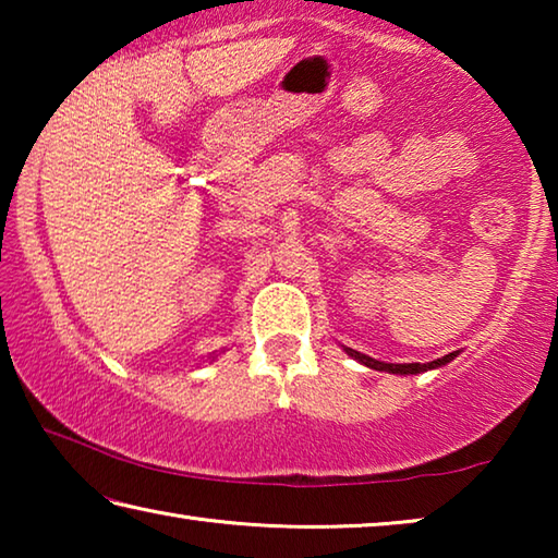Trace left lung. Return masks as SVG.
Wrapping results in <instances>:
<instances>
[{
    "label": "left lung",
    "mask_w": 558,
    "mask_h": 558,
    "mask_svg": "<svg viewBox=\"0 0 558 558\" xmlns=\"http://www.w3.org/2000/svg\"><path fill=\"white\" fill-rule=\"evenodd\" d=\"M342 349H344L349 356L356 359L359 364L369 366V369L386 372V374H399V376H411V374H423V372H430V369H440V366L450 364L452 359L458 356V352H450V354L440 356V359H433V362H428V364H418V362H413V364H389V362H379V359H372V356H366L362 352H356V349H349V347H342Z\"/></svg>",
    "instance_id": "1"
}]
</instances>
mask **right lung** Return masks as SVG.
<instances>
[{
  "mask_svg": "<svg viewBox=\"0 0 558 558\" xmlns=\"http://www.w3.org/2000/svg\"><path fill=\"white\" fill-rule=\"evenodd\" d=\"M223 352H226V349H223ZM216 356H219V354H211V356H209V359H216Z\"/></svg>",
  "mask_w": 558,
  "mask_h": 558,
  "instance_id": "right-lung-1",
  "label": "right lung"
}]
</instances>
